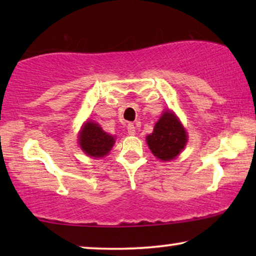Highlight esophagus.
I'll return each mask as SVG.
<instances>
[{
	"instance_id": "34e87169",
	"label": "esophagus",
	"mask_w": 256,
	"mask_h": 256,
	"mask_svg": "<svg viewBox=\"0 0 256 256\" xmlns=\"http://www.w3.org/2000/svg\"><path fill=\"white\" fill-rule=\"evenodd\" d=\"M135 132H136V129H135V126H134V124H128V126H127V132L129 135H135Z\"/></svg>"
}]
</instances>
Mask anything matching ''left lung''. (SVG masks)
<instances>
[{"label":"left lung","instance_id":"obj_1","mask_svg":"<svg viewBox=\"0 0 256 256\" xmlns=\"http://www.w3.org/2000/svg\"><path fill=\"white\" fill-rule=\"evenodd\" d=\"M186 141V132L170 110L164 112L154 132L146 136V143L152 152L162 160L174 158L184 149Z\"/></svg>","mask_w":256,"mask_h":256}]
</instances>
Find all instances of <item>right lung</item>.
I'll return each mask as SVG.
<instances>
[{
  "label": "right lung",
  "mask_w": 256,
  "mask_h": 256,
  "mask_svg": "<svg viewBox=\"0 0 256 256\" xmlns=\"http://www.w3.org/2000/svg\"><path fill=\"white\" fill-rule=\"evenodd\" d=\"M115 140L104 132L99 124L87 122L79 135V144L87 155L92 157H104L110 152Z\"/></svg>",
  "instance_id": "add662e5"
}]
</instances>
